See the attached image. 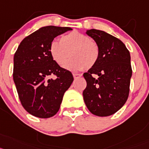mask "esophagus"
I'll list each match as a JSON object with an SVG mask.
<instances>
[{
    "instance_id": "esophagus-1",
    "label": "esophagus",
    "mask_w": 149,
    "mask_h": 149,
    "mask_svg": "<svg viewBox=\"0 0 149 149\" xmlns=\"http://www.w3.org/2000/svg\"><path fill=\"white\" fill-rule=\"evenodd\" d=\"M73 77H74V79H79L80 78L81 76H82V75L81 74H77V73H73Z\"/></svg>"
}]
</instances>
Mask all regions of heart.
Here are the masks:
<instances>
[{"label": "heart", "instance_id": "obj_1", "mask_svg": "<svg viewBox=\"0 0 149 149\" xmlns=\"http://www.w3.org/2000/svg\"><path fill=\"white\" fill-rule=\"evenodd\" d=\"M49 53L57 64L63 66L70 55L72 58L65 64V68L73 71L91 68L97 64L100 50L98 44L90 37L78 31H72L60 38V42L52 41Z\"/></svg>", "mask_w": 149, "mask_h": 149}]
</instances>
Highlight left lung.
<instances>
[{"mask_svg":"<svg viewBox=\"0 0 149 149\" xmlns=\"http://www.w3.org/2000/svg\"><path fill=\"white\" fill-rule=\"evenodd\" d=\"M86 33L98 44L100 54L97 64L83 74L87 82L84 101L95 116H111L128 98L132 76L130 52L122 41L103 31L91 29ZM94 74L98 78H94Z\"/></svg>","mask_w":149,"mask_h":149,"instance_id":"left-lung-1","label":"left lung"}]
</instances>
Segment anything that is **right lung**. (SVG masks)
Instances as JSON below:
<instances>
[{"instance_id":"add662e5","label":"right lung","mask_w":149,"mask_h":149,"mask_svg":"<svg viewBox=\"0 0 149 149\" xmlns=\"http://www.w3.org/2000/svg\"><path fill=\"white\" fill-rule=\"evenodd\" d=\"M71 30L56 26L40 28L24 38L14 55L13 76L19 100L24 109L35 117L55 116L73 82L70 71L57 64L49 53L54 38Z\"/></svg>"}]
</instances>
